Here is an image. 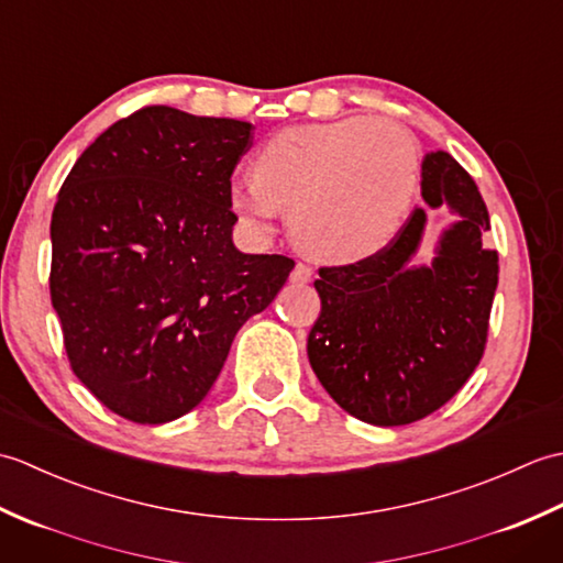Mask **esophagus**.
I'll return each instance as SVG.
<instances>
[{"label":"esophagus","mask_w":563,"mask_h":563,"mask_svg":"<svg viewBox=\"0 0 563 563\" xmlns=\"http://www.w3.org/2000/svg\"><path fill=\"white\" fill-rule=\"evenodd\" d=\"M290 280H292L295 285L309 283V280H312V268L305 266V263H297V266H295L292 273H290Z\"/></svg>","instance_id":"1"}]
</instances>
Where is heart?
I'll return each instance as SVG.
<instances>
[{
  "mask_svg": "<svg viewBox=\"0 0 563 563\" xmlns=\"http://www.w3.org/2000/svg\"><path fill=\"white\" fill-rule=\"evenodd\" d=\"M421 154L409 130L351 115L268 137L254 176L232 186V208L271 232L292 208L297 244L329 263H357L399 234L418 190Z\"/></svg>",
  "mask_w": 563,
  "mask_h": 563,
  "instance_id": "b5f03b06",
  "label": "heart"
}]
</instances>
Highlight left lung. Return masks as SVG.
I'll list each match as a JSON object with an SVG mask.
<instances>
[{
	"label": "left lung",
	"instance_id": "8db88e82",
	"mask_svg": "<svg viewBox=\"0 0 563 563\" xmlns=\"http://www.w3.org/2000/svg\"><path fill=\"white\" fill-rule=\"evenodd\" d=\"M428 208L457 214L430 263H413L428 214L416 208L394 242L351 266L319 268L321 314L307 355L331 399L373 426H406L450 401L479 365L498 254L484 249L486 202L452 154L421 164Z\"/></svg>",
	"mask_w": 563,
	"mask_h": 563
}]
</instances>
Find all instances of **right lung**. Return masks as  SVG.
<instances>
[{
	"instance_id": "1",
	"label": "right lung",
	"mask_w": 563,
	"mask_h": 563,
	"mask_svg": "<svg viewBox=\"0 0 563 563\" xmlns=\"http://www.w3.org/2000/svg\"><path fill=\"white\" fill-rule=\"evenodd\" d=\"M251 123L150 106L71 166L51 220V300L75 375L106 409L169 423L206 399L295 261L232 242Z\"/></svg>"
}]
</instances>
